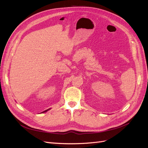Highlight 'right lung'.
I'll list each match as a JSON object with an SVG mask.
<instances>
[{
    "label": "right lung",
    "mask_w": 148,
    "mask_h": 148,
    "mask_svg": "<svg viewBox=\"0 0 148 148\" xmlns=\"http://www.w3.org/2000/svg\"><path fill=\"white\" fill-rule=\"evenodd\" d=\"M50 108H49V109H48V110H45V111L42 112V113H45V112H47L48 110H50Z\"/></svg>",
    "instance_id": "1"
}]
</instances>
